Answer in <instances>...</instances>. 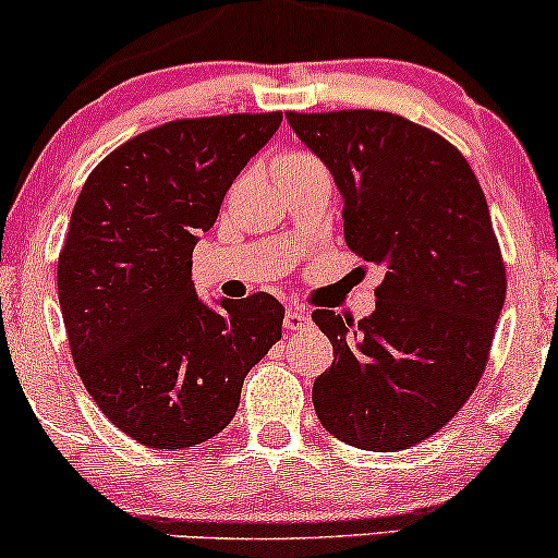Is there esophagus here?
Masks as SVG:
<instances>
[{
    "mask_svg": "<svg viewBox=\"0 0 558 558\" xmlns=\"http://www.w3.org/2000/svg\"><path fill=\"white\" fill-rule=\"evenodd\" d=\"M283 325H286V330H306L312 325V317L306 315L304 310H299V306H291V310L286 312V317H283Z\"/></svg>",
    "mask_w": 558,
    "mask_h": 558,
    "instance_id": "34e87169",
    "label": "esophagus"
}]
</instances>
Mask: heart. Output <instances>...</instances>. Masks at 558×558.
I'll list each match as a JSON object with an SVG mask.
<instances>
[{
	"label": "heart",
	"mask_w": 558,
	"mask_h": 558,
	"mask_svg": "<svg viewBox=\"0 0 558 558\" xmlns=\"http://www.w3.org/2000/svg\"><path fill=\"white\" fill-rule=\"evenodd\" d=\"M319 165L315 157L306 155V151H286V155H280L275 159V175H291V172H299V170H306V168H315Z\"/></svg>",
	"instance_id": "1"
}]
</instances>
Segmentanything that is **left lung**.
<instances>
[{
    "mask_svg": "<svg viewBox=\"0 0 558 558\" xmlns=\"http://www.w3.org/2000/svg\"><path fill=\"white\" fill-rule=\"evenodd\" d=\"M286 118L341 191L345 246L386 267L369 317L312 312L336 354L312 388L317 417L364 451L420 444L472 396L504 310L488 202L459 149L399 114Z\"/></svg>",
    "mask_w": 558,
    "mask_h": 558,
    "instance_id": "obj_1",
    "label": "left lung"
}]
</instances>
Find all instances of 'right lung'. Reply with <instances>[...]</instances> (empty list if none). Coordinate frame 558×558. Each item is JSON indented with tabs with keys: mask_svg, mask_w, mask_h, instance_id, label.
<instances>
[{
	"mask_svg": "<svg viewBox=\"0 0 558 558\" xmlns=\"http://www.w3.org/2000/svg\"><path fill=\"white\" fill-rule=\"evenodd\" d=\"M283 114H217L141 133L83 183L57 265L75 367L96 407L141 446L226 430L248 369L283 336L270 293L196 296L191 254Z\"/></svg>",
	"mask_w": 558,
	"mask_h": 558,
	"instance_id": "add662e5",
	"label": "right lung"
}]
</instances>
